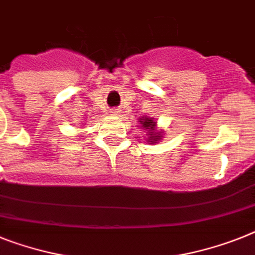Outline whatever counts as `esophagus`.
<instances>
[{
    "label": "esophagus",
    "instance_id": "obj_1",
    "mask_svg": "<svg viewBox=\"0 0 255 255\" xmlns=\"http://www.w3.org/2000/svg\"><path fill=\"white\" fill-rule=\"evenodd\" d=\"M121 113H122L121 109H111L110 110V114L113 115V117H118V115L121 114Z\"/></svg>",
    "mask_w": 255,
    "mask_h": 255
}]
</instances>
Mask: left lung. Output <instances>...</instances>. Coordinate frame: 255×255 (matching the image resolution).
Masks as SVG:
<instances>
[{
	"mask_svg": "<svg viewBox=\"0 0 255 255\" xmlns=\"http://www.w3.org/2000/svg\"><path fill=\"white\" fill-rule=\"evenodd\" d=\"M140 126L142 129H146L147 133V142H150V144H155L160 138L163 137V134L162 132L157 131L155 129V126H157V122L154 121V118H147V117H142L140 118Z\"/></svg>",
	"mask_w": 255,
	"mask_h": 255,
	"instance_id": "8db88e82",
	"label": "left lung"
}]
</instances>
